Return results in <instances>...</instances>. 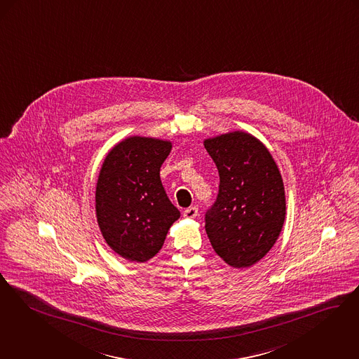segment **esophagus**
I'll list each match as a JSON object with an SVG mask.
<instances>
[{"instance_id":"esophagus-1","label":"esophagus","mask_w":359,"mask_h":359,"mask_svg":"<svg viewBox=\"0 0 359 359\" xmlns=\"http://www.w3.org/2000/svg\"><path fill=\"white\" fill-rule=\"evenodd\" d=\"M183 214H184V217H187V219H195L199 214V210H198V207L192 205V207H188Z\"/></svg>"}]
</instances>
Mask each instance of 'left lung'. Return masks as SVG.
Returning <instances> with one entry per match:
<instances>
[{"label": "left lung", "mask_w": 359, "mask_h": 359, "mask_svg": "<svg viewBox=\"0 0 359 359\" xmlns=\"http://www.w3.org/2000/svg\"><path fill=\"white\" fill-rule=\"evenodd\" d=\"M219 192L205 212V232L216 254L235 269L255 264L273 247L286 216L285 187L269 149L244 132L207 139Z\"/></svg>", "instance_id": "obj_1"}]
</instances>
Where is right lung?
Segmentation results:
<instances>
[{
	"instance_id": "right-lung-1",
	"label": "right lung",
	"mask_w": 359,
	"mask_h": 359,
	"mask_svg": "<svg viewBox=\"0 0 359 359\" xmlns=\"http://www.w3.org/2000/svg\"><path fill=\"white\" fill-rule=\"evenodd\" d=\"M172 145L133 136L117 144L102 163L96 187V215L108 245L130 262L154 258L179 210L160 180Z\"/></svg>"
}]
</instances>
